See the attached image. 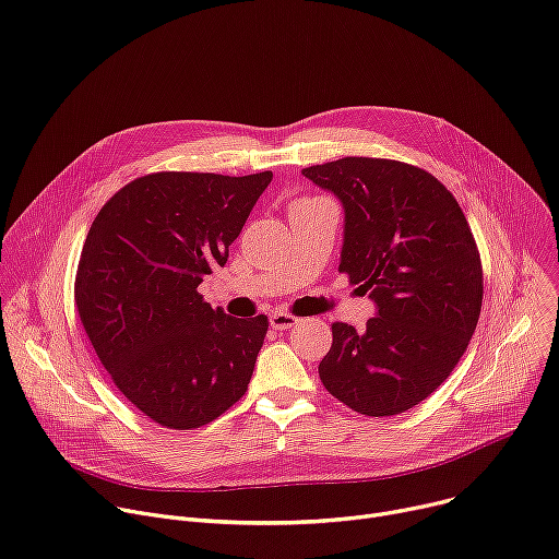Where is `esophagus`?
<instances>
[{
    "mask_svg": "<svg viewBox=\"0 0 559 559\" xmlns=\"http://www.w3.org/2000/svg\"><path fill=\"white\" fill-rule=\"evenodd\" d=\"M298 323V319L294 317V314H287V312H274L272 317H270V325L274 328V330H289V328H294Z\"/></svg>",
    "mask_w": 559,
    "mask_h": 559,
    "instance_id": "obj_1",
    "label": "esophagus"
}]
</instances>
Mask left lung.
Here are the masks:
<instances>
[{"instance_id": "left-lung-1", "label": "left lung", "mask_w": 559, "mask_h": 559, "mask_svg": "<svg viewBox=\"0 0 559 559\" xmlns=\"http://www.w3.org/2000/svg\"><path fill=\"white\" fill-rule=\"evenodd\" d=\"M302 176L343 202L338 272L377 302L364 332L332 323L319 377L359 415L411 411L450 377L479 321L484 272L468 221L432 174L408 163L352 156Z\"/></svg>"}]
</instances>
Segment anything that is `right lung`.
Segmentation results:
<instances>
[{
    "label": "right lung",
    "instance_id": "add662e5",
    "mask_svg": "<svg viewBox=\"0 0 559 559\" xmlns=\"http://www.w3.org/2000/svg\"><path fill=\"white\" fill-rule=\"evenodd\" d=\"M272 171H158L97 212L78 263L75 308L118 390L171 430L200 428L247 392L267 317L231 319L198 285L225 265Z\"/></svg>",
    "mask_w": 559,
    "mask_h": 559
}]
</instances>
